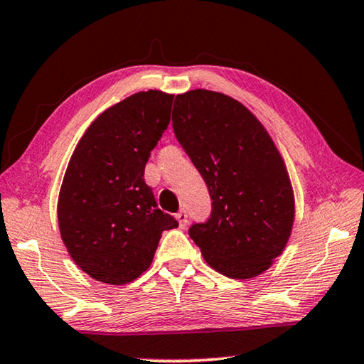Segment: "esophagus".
Returning a JSON list of instances; mask_svg holds the SVG:
<instances>
[{"mask_svg": "<svg viewBox=\"0 0 364 364\" xmlns=\"http://www.w3.org/2000/svg\"><path fill=\"white\" fill-rule=\"evenodd\" d=\"M176 220H178V223H180L181 228H186V225H188V213H186V210L178 212L176 213Z\"/></svg>", "mask_w": 364, "mask_h": 364, "instance_id": "obj_1", "label": "esophagus"}]
</instances>
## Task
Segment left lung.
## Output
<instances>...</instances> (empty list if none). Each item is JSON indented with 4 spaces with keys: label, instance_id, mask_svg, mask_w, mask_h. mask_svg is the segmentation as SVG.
<instances>
[{
    "label": "left lung",
    "instance_id": "1",
    "mask_svg": "<svg viewBox=\"0 0 364 364\" xmlns=\"http://www.w3.org/2000/svg\"><path fill=\"white\" fill-rule=\"evenodd\" d=\"M173 132L204 178L212 213L189 228L205 262L232 279L262 274L289 241L294 193L284 160L257 117L232 97H175Z\"/></svg>",
    "mask_w": 364,
    "mask_h": 364
}]
</instances>
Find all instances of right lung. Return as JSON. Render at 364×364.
<instances>
[{
    "instance_id": "obj_1",
    "label": "right lung",
    "mask_w": 364,
    "mask_h": 364,
    "mask_svg": "<svg viewBox=\"0 0 364 364\" xmlns=\"http://www.w3.org/2000/svg\"><path fill=\"white\" fill-rule=\"evenodd\" d=\"M171 102L173 95L157 90L127 97L91 123L72 154L58 202L60 237L96 281L122 286L139 278L162 231L178 226L144 181Z\"/></svg>"
}]
</instances>
